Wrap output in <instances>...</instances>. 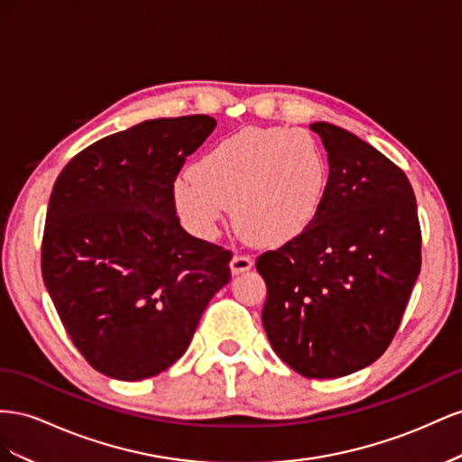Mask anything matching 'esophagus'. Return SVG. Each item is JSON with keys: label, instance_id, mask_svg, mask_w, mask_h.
Returning a JSON list of instances; mask_svg holds the SVG:
<instances>
[{"label": "esophagus", "instance_id": "obj_1", "mask_svg": "<svg viewBox=\"0 0 462 462\" xmlns=\"http://www.w3.org/2000/svg\"><path fill=\"white\" fill-rule=\"evenodd\" d=\"M252 265H254V259H252V255H249V254H245V252H236L234 254V257H232V273L234 274L244 273Z\"/></svg>", "mask_w": 462, "mask_h": 462}]
</instances>
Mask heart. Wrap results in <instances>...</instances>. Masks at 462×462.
<instances>
[{
    "label": "heart",
    "mask_w": 462,
    "mask_h": 462,
    "mask_svg": "<svg viewBox=\"0 0 462 462\" xmlns=\"http://www.w3.org/2000/svg\"><path fill=\"white\" fill-rule=\"evenodd\" d=\"M327 161L306 131L247 129L215 144L174 197L193 232L210 236L234 205L238 228L257 244H281L318 215L327 189Z\"/></svg>",
    "instance_id": "b5f03b06"
}]
</instances>
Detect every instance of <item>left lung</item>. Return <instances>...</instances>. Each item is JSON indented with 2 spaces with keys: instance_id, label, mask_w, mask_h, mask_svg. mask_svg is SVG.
<instances>
[{
  "instance_id": "obj_1",
  "label": "left lung",
  "mask_w": 462,
  "mask_h": 462,
  "mask_svg": "<svg viewBox=\"0 0 462 462\" xmlns=\"http://www.w3.org/2000/svg\"><path fill=\"white\" fill-rule=\"evenodd\" d=\"M328 178L308 226L255 261L263 327L279 358L310 379L375 362L399 331L421 267L416 197L402 170L350 131L318 122Z\"/></svg>"
}]
</instances>
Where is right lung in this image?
I'll return each mask as SVG.
<instances>
[{"instance_id":"right-lung-1","label":"right lung","mask_w":462,"mask_h":462,"mask_svg":"<svg viewBox=\"0 0 462 462\" xmlns=\"http://www.w3.org/2000/svg\"><path fill=\"white\" fill-rule=\"evenodd\" d=\"M215 125L203 114L143 122L75 154L54 183L42 279L75 348L104 375L168 370L230 281L232 252L183 230L174 197Z\"/></svg>"}]
</instances>
